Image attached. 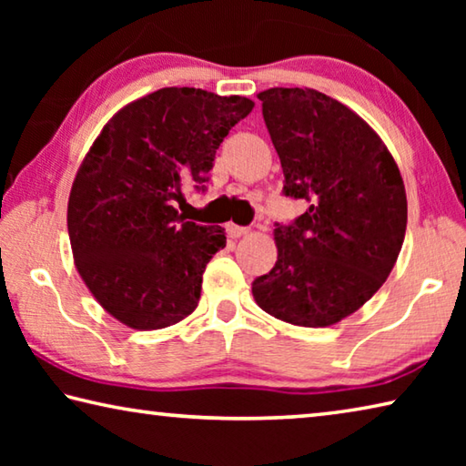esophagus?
<instances>
[{
  "instance_id": "esophagus-1",
  "label": "esophagus",
  "mask_w": 466,
  "mask_h": 466,
  "mask_svg": "<svg viewBox=\"0 0 466 466\" xmlns=\"http://www.w3.org/2000/svg\"><path fill=\"white\" fill-rule=\"evenodd\" d=\"M226 232H228V236H230V238H244V236H248L250 228H247V226H236V224H228V226H226Z\"/></svg>"
}]
</instances>
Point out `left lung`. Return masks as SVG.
Returning a JSON list of instances; mask_svg holds the SVG:
<instances>
[{"label": "left lung", "instance_id": "obj_1", "mask_svg": "<svg viewBox=\"0 0 466 466\" xmlns=\"http://www.w3.org/2000/svg\"><path fill=\"white\" fill-rule=\"evenodd\" d=\"M283 168V195L309 209L275 222L278 261L252 281L271 317L335 325L372 298L407 230V195L382 139L353 110L310 88L258 94Z\"/></svg>", "mask_w": 466, "mask_h": 466}]
</instances>
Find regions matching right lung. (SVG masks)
Wrapping results in <instances>:
<instances>
[{
  "mask_svg": "<svg viewBox=\"0 0 466 466\" xmlns=\"http://www.w3.org/2000/svg\"><path fill=\"white\" fill-rule=\"evenodd\" d=\"M255 102L160 88L119 110L77 170L67 203L76 267L102 309L139 330L191 314L226 236L185 222L183 187L205 191L216 149Z\"/></svg>",
  "mask_w": 466,
  "mask_h": 466,
  "instance_id": "1",
  "label": "right lung"
}]
</instances>
